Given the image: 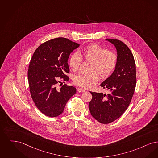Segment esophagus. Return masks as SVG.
I'll return each instance as SVG.
<instances>
[{
    "label": "esophagus",
    "mask_w": 158,
    "mask_h": 158,
    "mask_svg": "<svg viewBox=\"0 0 158 158\" xmlns=\"http://www.w3.org/2000/svg\"><path fill=\"white\" fill-rule=\"evenodd\" d=\"M77 91H78V92H84V91H85V89H82V88H78V89H77Z\"/></svg>",
    "instance_id": "34e87169"
}]
</instances>
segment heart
<instances>
[{
    "mask_svg": "<svg viewBox=\"0 0 158 158\" xmlns=\"http://www.w3.org/2000/svg\"><path fill=\"white\" fill-rule=\"evenodd\" d=\"M84 61H91L90 71L88 74L80 73L74 77V82L76 85L85 89L92 87L99 80V75L102 79L109 78L116 67L118 56L116 52L108 51L106 48L97 44H89L79 51V54L73 53L69 59L71 69L77 71ZM98 72L97 73L96 72Z\"/></svg>",
    "mask_w": 158,
    "mask_h": 158,
    "instance_id": "1",
    "label": "heart"
}]
</instances>
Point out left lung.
Listing matches in <instances>:
<instances>
[{"mask_svg":"<svg viewBox=\"0 0 158 158\" xmlns=\"http://www.w3.org/2000/svg\"><path fill=\"white\" fill-rule=\"evenodd\" d=\"M106 40L116 48L117 64L112 74L100 84L109 93L90 91L93 97L89 103L91 116L103 124L111 123L123 114L131 103L136 84V64L130 49L120 40Z\"/></svg>","mask_w":158,"mask_h":158,"instance_id":"left-lung-1","label":"left lung"}]
</instances>
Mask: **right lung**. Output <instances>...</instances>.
<instances>
[{
	"instance_id": "add662e5",
	"label": "right lung",
	"mask_w": 158,
	"mask_h": 158,
	"mask_svg": "<svg viewBox=\"0 0 158 158\" xmlns=\"http://www.w3.org/2000/svg\"><path fill=\"white\" fill-rule=\"evenodd\" d=\"M79 46L69 39L56 38L42 44L32 56L27 72L31 96L36 107L47 116L60 115L76 93L73 86L64 84L57 89L56 85L69 81L66 74L69 73V55Z\"/></svg>"
}]
</instances>
